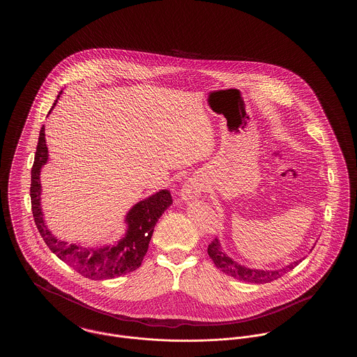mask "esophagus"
<instances>
[{"label":"esophagus","instance_id":"esophagus-1","mask_svg":"<svg viewBox=\"0 0 357 357\" xmlns=\"http://www.w3.org/2000/svg\"><path fill=\"white\" fill-rule=\"evenodd\" d=\"M202 185L197 178H190L182 188V199L183 201H192L201 195Z\"/></svg>","mask_w":357,"mask_h":357}]
</instances>
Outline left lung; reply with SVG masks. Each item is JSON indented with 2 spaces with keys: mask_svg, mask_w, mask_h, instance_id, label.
I'll return each mask as SVG.
<instances>
[{
  "mask_svg": "<svg viewBox=\"0 0 357 357\" xmlns=\"http://www.w3.org/2000/svg\"><path fill=\"white\" fill-rule=\"evenodd\" d=\"M207 253L210 255V258L213 259V262L215 264V266L218 269H221L222 272L226 273L227 275H231L236 280H241V281L250 282V284L272 282L274 280L280 278L281 275H284L285 273L291 271L298 264V261H297V262H293L288 266H285L282 269H277V271L250 269V268H246L243 265H239L237 261H234L230 257L225 255V252L222 250L221 243L217 238L210 242V245L207 248Z\"/></svg>",
  "mask_w": 357,
  "mask_h": 357,
  "instance_id": "8db88e82",
  "label": "left lung"
}]
</instances>
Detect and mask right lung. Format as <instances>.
Instances as JSON below:
<instances>
[{
  "instance_id": "obj_1",
  "label": "right lung",
  "mask_w": 357,
  "mask_h": 357,
  "mask_svg": "<svg viewBox=\"0 0 357 357\" xmlns=\"http://www.w3.org/2000/svg\"><path fill=\"white\" fill-rule=\"evenodd\" d=\"M61 92L63 91H60L57 95L51 111L59 100ZM51 111L48 114H51ZM47 162L48 147L45 142V128L43 126L40 130L32 166L31 201L34 223L47 246L61 261L89 280H109L136 271L142 265V261L149 250V243L153 237L156 222L165 213V210L172 204L170 191L160 190L144 201L137 202L126 215L127 231L119 242L100 249H86L72 243L68 245L67 242L60 241L52 234L43 218L44 214L40 202V171Z\"/></svg>"
}]
</instances>
